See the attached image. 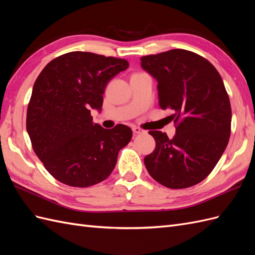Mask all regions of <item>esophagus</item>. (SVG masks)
Masks as SVG:
<instances>
[{
  "label": "esophagus",
  "mask_w": 255,
  "mask_h": 255,
  "mask_svg": "<svg viewBox=\"0 0 255 255\" xmlns=\"http://www.w3.org/2000/svg\"><path fill=\"white\" fill-rule=\"evenodd\" d=\"M133 133L134 134H141V133H144V130L143 129H141V128H133Z\"/></svg>",
  "instance_id": "esophagus-1"
}]
</instances>
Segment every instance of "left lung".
I'll use <instances>...</instances> for the list:
<instances>
[{
    "mask_svg": "<svg viewBox=\"0 0 255 255\" xmlns=\"http://www.w3.org/2000/svg\"><path fill=\"white\" fill-rule=\"evenodd\" d=\"M157 81L161 110L176 123L172 139L150 130L156 146L143 159L154 180L172 189L203 181L225 152L231 135L230 99L216 68L198 54L174 49L140 58Z\"/></svg>",
    "mask_w": 255,
    "mask_h": 255,
    "instance_id": "8db88e82",
    "label": "left lung"
}]
</instances>
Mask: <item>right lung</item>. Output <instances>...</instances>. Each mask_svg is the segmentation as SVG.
<instances>
[{"mask_svg": "<svg viewBox=\"0 0 255 255\" xmlns=\"http://www.w3.org/2000/svg\"><path fill=\"white\" fill-rule=\"evenodd\" d=\"M126 59L70 52L44 67L32 91L26 129L36 155L61 183L89 187L110 176L132 129H106L92 122L101 112L106 85L127 70Z\"/></svg>", "mask_w": 255, "mask_h": 255, "instance_id": "obj_1", "label": "right lung"}]
</instances>
